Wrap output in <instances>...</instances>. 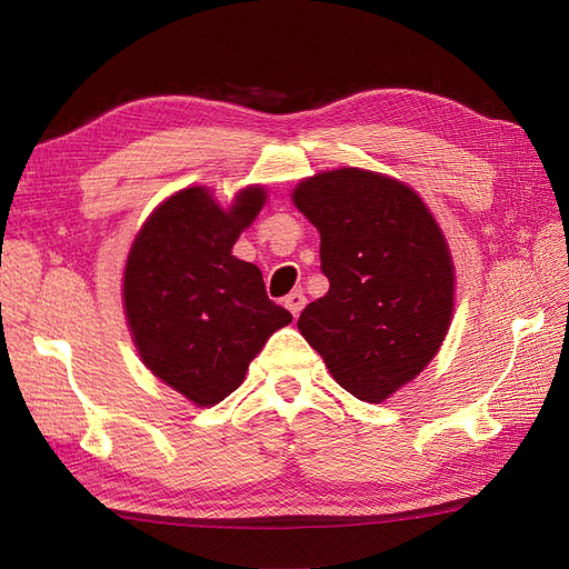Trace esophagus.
<instances>
[{
    "mask_svg": "<svg viewBox=\"0 0 569 569\" xmlns=\"http://www.w3.org/2000/svg\"><path fill=\"white\" fill-rule=\"evenodd\" d=\"M284 306L289 308V313H291V316L299 318V313L303 311V306H306V297H303V291H291V295H287V299H284Z\"/></svg>",
    "mask_w": 569,
    "mask_h": 569,
    "instance_id": "esophagus-1",
    "label": "esophagus"
}]
</instances>
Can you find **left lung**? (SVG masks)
Here are the masks:
<instances>
[{
    "instance_id": "1",
    "label": "left lung",
    "mask_w": 569,
    "mask_h": 569,
    "mask_svg": "<svg viewBox=\"0 0 569 569\" xmlns=\"http://www.w3.org/2000/svg\"><path fill=\"white\" fill-rule=\"evenodd\" d=\"M291 201L320 232L330 291L297 322L339 387L382 403L429 366L451 327L456 266L416 189L337 168L303 178Z\"/></svg>"
}]
</instances>
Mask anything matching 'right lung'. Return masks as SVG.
<instances>
[{
	"mask_svg": "<svg viewBox=\"0 0 569 569\" xmlns=\"http://www.w3.org/2000/svg\"><path fill=\"white\" fill-rule=\"evenodd\" d=\"M266 199V187L251 184L222 209L201 184L180 189L153 209L128 251L123 308L134 349L199 408L242 385L270 335L291 322L268 299L261 270L232 256Z\"/></svg>",
	"mask_w": 569,
	"mask_h": 569,
	"instance_id": "obj_1",
	"label": "right lung"
}]
</instances>
